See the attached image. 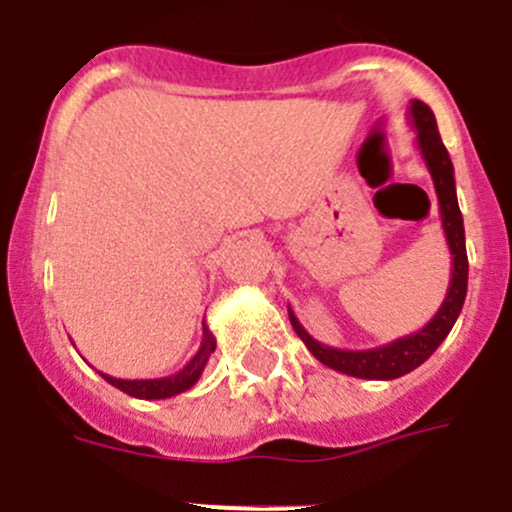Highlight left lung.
I'll use <instances>...</instances> for the list:
<instances>
[{
	"label": "left lung",
	"mask_w": 512,
	"mask_h": 512,
	"mask_svg": "<svg viewBox=\"0 0 512 512\" xmlns=\"http://www.w3.org/2000/svg\"><path fill=\"white\" fill-rule=\"evenodd\" d=\"M408 119L415 127V132H418L415 145H418L420 155H423L425 167H428L430 177H433L435 192H438L440 220H443L445 240H448L450 255H453L450 257L453 260L450 287L440 310L435 312L428 325L420 327L413 335L398 337V340L372 347V350H340V347H327L317 342L300 325L295 312L287 307L295 332L322 365L332 367L337 372H345L350 377H362V380H395V377L408 375L415 367L423 365L438 350L440 342L448 337V332L453 330L455 320H458L460 310H463L465 292H468V252H465L463 215H460L458 195H455L453 162H450L448 150H445L443 140H440L438 122H435V114L428 104L413 99L408 107Z\"/></svg>",
	"instance_id": "obj_1"
}]
</instances>
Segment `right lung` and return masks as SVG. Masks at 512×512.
Masks as SVG:
<instances>
[{"label":"right lung","mask_w":512,"mask_h":512,"mask_svg":"<svg viewBox=\"0 0 512 512\" xmlns=\"http://www.w3.org/2000/svg\"><path fill=\"white\" fill-rule=\"evenodd\" d=\"M202 330H205V337H202L200 350H197V355L192 357L180 372H175V375L155 377V380H122V377L104 375V372H99V375H102L104 380H107L109 385H114L117 390H122V393L140 400H165V398H172V395L185 393V390H190L192 385L200 380L202 370H205L207 360H210V355L215 352V345H217L215 337H212V332L207 330L205 322H202Z\"/></svg>","instance_id":"1"}]
</instances>
